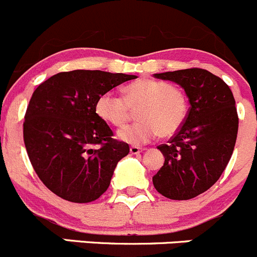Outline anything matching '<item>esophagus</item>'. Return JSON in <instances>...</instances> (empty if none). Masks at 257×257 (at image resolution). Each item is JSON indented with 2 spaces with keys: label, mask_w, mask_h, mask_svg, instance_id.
<instances>
[{
  "label": "esophagus",
  "mask_w": 257,
  "mask_h": 257,
  "mask_svg": "<svg viewBox=\"0 0 257 257\" xmlns=\"http://www.w3.org/2000/svg\"><path fill=\"white\" fill-rule=\"evenodd\" d=\"M144 147H139V146H131L130 147V152H131L132 155H137L140 154V152L144 151Z\"/></svg>",
  "instance_id": "1"
}]
</instances>
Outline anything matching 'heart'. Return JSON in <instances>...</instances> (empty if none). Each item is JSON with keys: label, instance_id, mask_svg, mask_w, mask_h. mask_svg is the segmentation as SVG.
Wrapping results in <instances>:
<instances>
[{"label": "heart", "instance_id": "1", "mask_svg": "<svg viewBox=\"0 0 257 257\" xmlns=\"http://www.w3.org/2000/svg\"><path fill=\"white\" fill-rule=\"evenodd\" d=\"M137 110V122L117 131L118 139L131 145H144L155 137H171L181 130L189 116L186 92L176 85L155 78H142L125 87V96L113 91L100 95L95 110L98 117L120 127Z\"/></svg>", "mask_w": 257, "mask_h": 257}]
</instances>
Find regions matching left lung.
Instances as JSON below:
<instances>
[{"label":"left lung","mask_w":257,"mask_h":257,"mask_svg":"<svg viewBox=\"0 0 257 257\" xmlns=\"http://www.w3.org/2000/svg\"><path fill=\"white\" fill-rule=\"evenodd\" d=\"M184 87L190 101L187 120L167 144L157 146L164 166L152 177L167 199L190 200L220 179L235 147L238 116L230 87L204 68L155 73Z\"/></svg>","instance_id":"1"}]
</instances>
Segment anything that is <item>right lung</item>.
I'll use <instances>...</instances> for the list:
<instances>
[{
	"mask_svg": "<svg viewBox=\"0 0 257 257\" xmlns=\"http://www.w3.org/2000/svg\"><path fill=\"white\" fill-rule=\"evenodd\" d=\"M134 78L75 70L53 75L32 93L25 113V146L35 172L53 194L85 204L107 190L130 147L113 139L112 130L96 113V101Z\"/></svg>",
	"mask_w": 257,
	"mask_h": 257,
	"instance_id": "right-lung-1",
	"label": "right lung"
}]
</instances>
